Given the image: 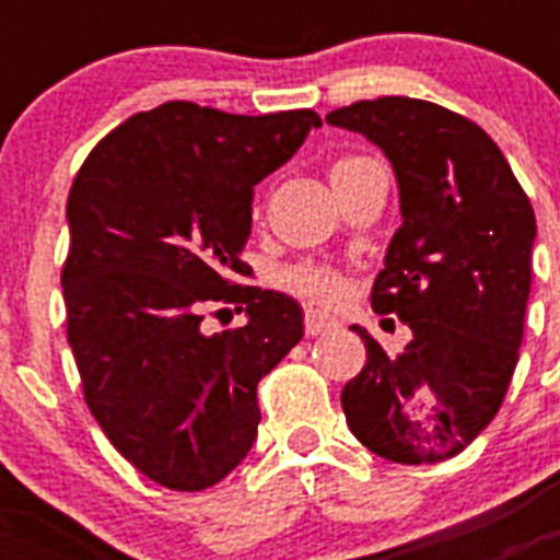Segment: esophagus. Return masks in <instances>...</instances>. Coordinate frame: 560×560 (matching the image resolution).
<instances>
[{
    "instance_id": "esophagus-1",
    "label": "esophagus",
    "mask_w": 560,
    "mask_h": 560,
    "mask_svg": "<svg viewBox=\"0 0 560 560\" xmlns=\"http://www.w3.org/2000/svg\"><path fill=\"white\" fill-rule=\"evenodd\" d=\"M339 328L334 316H325L319 311H305V334L308 336H319V334H328V330Z\"/></svg>"
}]
</instances>
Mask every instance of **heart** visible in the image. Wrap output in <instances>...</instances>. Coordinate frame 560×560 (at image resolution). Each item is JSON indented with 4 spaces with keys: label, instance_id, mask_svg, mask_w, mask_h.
I'll return each mask as SVG.
<instances>
[{
    "label": "heart",
    "instance_id": "b5f03b06",
    "mask_svg": "<svg viewBox=\"0 0 560 560\" xmlns=\"http://www.w3.org/2000/svg\"><path fill=\"white\" fill-rule=\"evenodd\" d=\"M353 162H359V156H345V160L330 165V173L350 167ZM285 283H289L291 291L308 296L314 303H334L345 291V280L334 269H325V266H296L285 275Z\"/></svg>",
    "mask_w": 560,
    "mask_h": 560
}]
</instances>
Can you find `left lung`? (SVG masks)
Returning a JSON list of instances; mask_svg holds the SVG:
<instances>
[{
  "label": "left lung",
  "instance_id": "8db88e82",
  "mask_svg": "<svg viewBox=\"0 0 560 560\" xmlns=\"http://www.w3.org/2000/svg\"><path fill=\"white\" fill-rule=\"evenodd\" d=\"M325 120L393 162L400 226L373 308L412 330L389 355L353 325L368 364L341 389V409L378 457L443 463L491 423L516 370L536 241L530 199L497 142L438 103L378 97Z\"/></svg>",
  "mask_w": 560,
  "mask_h": 560
}]
</instances>
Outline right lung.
Returning a JSON list of instances; mask_svg holds the SVG:
<instances>
[{"mask_svg":"<svg viewBox=\"0 0 560 560\" xmlns=\"http://www.w3.org/2000/svg\"><path fill=\"white\" fill-rule=\"evenodd\" d=\"M323 120L173 101L128 117L78 171L61 271L83 398L112 446L173 491H205L249 454L257 381L303 339V308L241 285L252 192ZM235 304L244 329L205 335ZM226 311V308H221Z\"/></svg>","mask_w":560,"mask_h":560,"instance_id":"add662e5","label":"right lung"}]
</instances>
